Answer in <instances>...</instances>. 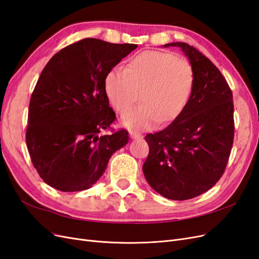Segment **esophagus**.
<instances>
[{"label":"esophagus","instance_id":"34e87169","mask_svg":"<svg viewBox=\"0 0 259 259\" xmlns=\"http://www.w3.org/2000/svg\"><path fill=\"white\" fill-rule=\"evenodd\" d=\"M130 135H131V137L132 138H134V139H140V138H143V135L140 134V133H137V132H131L130 133Z\"/></svg>","mask_w":259,"mask_h":259}]
</instances>
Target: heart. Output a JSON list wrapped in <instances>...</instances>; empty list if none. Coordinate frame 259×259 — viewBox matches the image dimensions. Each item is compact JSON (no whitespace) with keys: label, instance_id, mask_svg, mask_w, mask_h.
<instances>
[{"label":"heart","instance_id":"1","mask_svg":"<svg viewBox=\"0 0 259 259\" xmlns=\"http://www.w3.org/2000/svg\"><path fill=\"white\" fill-rule=\"evenodd\" d=\"M193 85L190 61L158 51L134 55L124 70L114 68L105 79L106 95L119 113L127 111L141 92L143 104L122 116L124 126L135 132L174 121L189 101Z\"/></svg>","mask_w":259,"mask_h":259}]
</instances>
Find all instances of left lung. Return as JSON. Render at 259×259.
<instances>
[{
    "label": "left lung",
    "mask_w": 259,
    "mask_h": 259,
    "mask_svg": "<svg viewBox=\"0 0 259 259\" xmlns=\"http://www.w3.org/2000/svg\"><path fill=\"white\" fill-rule=\"evenodd\" d=\"M194 70L191 97L167 127L146 135L149 154L143 170L148 184L170 200L204 193L223 176L234 137L232 92L219 69L199 50L184 42Z\"/></svg>",
    "instance_id": "left-lung-1"
}]
</instances>
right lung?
Instances as JSON below:
<instances>
[{"label": "right lung", "mask_w": 259, "mask_h": 259, "mask_svg": "<svg viewBox=\"0 0 259 259\" xmlns=\"http://www.w3.org/2000/svg\"><path fill=\"white\" fill-rule=\"evenodd\" d=\"M136 48L86 37L60 50L44 67L30 99L26 143L38 175L55 189H89L111 155L128 143L124 128L101 134L116 119L105 79Z\"/></svg>", "instance_id": "add662e5"}]
</instances>
